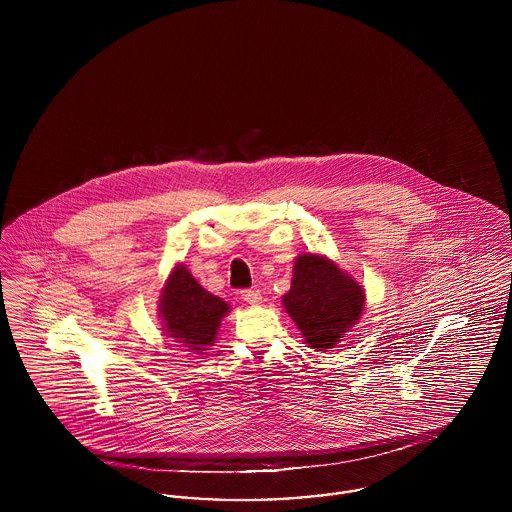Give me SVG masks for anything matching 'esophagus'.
<instances>
[{
  "instance_id": "esophagus-1",
  "label": "esophagus",
  "mask_w": 512,
  "mask_h": 512,
  "mask_svg": "<svg viewBox=\"0 0 512 512\" xmlns=\"http://www.w3.org/2000/svg\"><path fill=\"white\" fill-rule=\"evenodd\" d=\"M242 299H244L245 303H249V305H259L263 297H261L259 290H244L242 292Z\"/></svg>"
}]
</instances>
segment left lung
I'll return each mask as SVG.
<instances>
[{
  "mask_svg": "<svg viewBox=\"0 0 512 512\" xmlns=\"http://www.w3.org/2000/svg\"><path fill=\"white\" fill-rule=\"evenodd\" d=\"M363 303V288L336 265L313 253L297 257L284 307L311 347L332 349L361 317Z\"/></svg>",
  "mask_w": 512,
  "mask_h": 512,
  "instance_id": "left-lung-1",
  "label": "left lung"
}]
</instances>
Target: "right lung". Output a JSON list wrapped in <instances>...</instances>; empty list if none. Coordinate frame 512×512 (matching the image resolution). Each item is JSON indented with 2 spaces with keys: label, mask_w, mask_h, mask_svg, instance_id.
<instances>
[{
  "label": "right lung",
  "mask_w": 512,
  "mask_h": 512,
  "mask_svg": "<svg viewBox=\"0 0 512 512\" xmlns=\"http://www.w3.org/2000/svg\"><path fill=\"white\" fill-rule=\"evenodd\" d=\"M226 313L228 305L217 295L205 292L184 265L174 268L161 299L167 336L201 351L213 345L220 318Z\"/></svg>",
  "instance_id": "obj_1"
}]
</instances>
